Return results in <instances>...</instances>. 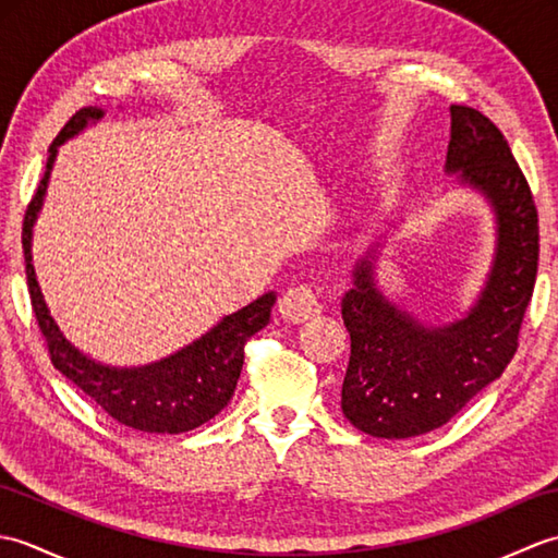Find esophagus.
Segmentation results:
<instances>
[{"label":"esophagus","mask_w":558,"mask_h":558,"mask_svg":"<svg viewBox=\"0 0 558 558\" xmlns=\"http://www.w3.org/2000/svg\"><path fill=\"white\" fill-rule=\"evenodd\" d=\"M278 312L290 324H304L310 322V318L322 314V302H318V294L312 288L298 286L282 292V298L278 302Z\"/></svg>","instance_id":"obj_1"}]
</instances>
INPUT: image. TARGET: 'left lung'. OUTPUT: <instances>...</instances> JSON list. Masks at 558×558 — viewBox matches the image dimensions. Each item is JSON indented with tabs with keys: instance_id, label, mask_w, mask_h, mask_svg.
<instances>
[{
	"instance_id": "8db88e82",
	"label": "left lung",
	"mask_w": 558,
	"mask_h": 558,
	"mask_svg": "<svg viewBox=\"0 0 558 558\" xmlns=\"http://www.w3.org/2000/svg\"><path fill=\"white\" fill-rule=\"evenodd\" d=\"M448 172L492 201L499 244L487 288L472 312L448 326H422L374 288L362 258L342 300L350 364L342 414L360 432L408 438L444 426L499 378L518 350L539 260L537 206L511 146L487 114L450 108ZM372 256V254H369Z\"/></svg>"
}]
</instances>
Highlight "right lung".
Returning a JSON list of instances; mask_svg holds the SVG:
<instances>
[{
    "instance_id": "add662e5",
    "label": "right lung",
    "mask_w": 558,
    "mask_h": 558,
    "mask_svg": "<svg viewBox=\"0 0 558 558\" xmlns=\"http://www.w3.org/2000/svg\"><path fill=\"white\" fill-rule=\"evenodd\" d=\"M100 117L102 110L83 108L64 124L62 132L52 141L38 192L33 194L26 216H23L21 242L23 258H26L31 306L54 369L62 372L88 398L96 400L110 417L126 426H134L138 432L182 434L213 420L228 405L234 393L236 378L242 374L246 340L258 333L260 328H266L276 294H264V298L254 300L244 310L225 316L204 338H198L192 345L172 354V357L138 366V369L102 366L71 345L62 336V330L57 328L50 312H47L38 280H35L31 232L35 216H38L43 206L57 146L78 134L88 122L100 120Z\"/></svg>"
}]
</instances>
